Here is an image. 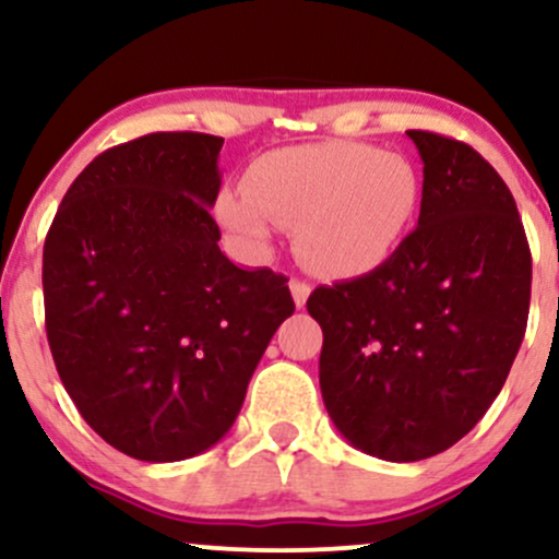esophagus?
I'll use <instances>...</instances> for the list:
<instances>
[{"instance_id":"esophagus-1","label":"esophagus","mask_w":559,"mask_h":559,"mask_svg":"<svg viewBox=\"0 0 559 559\" xmlns=\"http://www.w3.org/2000/svg\"><path fill=\"white\" fill-rule=\"evenodd\" d=\"M288 288H292V297H294V305L297 307H305L307 305V297H310V284H305V281L299 278H292V284H288Z\"/></svg>"}]
</instances>
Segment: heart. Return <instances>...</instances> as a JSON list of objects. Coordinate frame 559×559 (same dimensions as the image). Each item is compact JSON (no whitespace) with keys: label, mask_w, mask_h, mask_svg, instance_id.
<instances>
[{"label":"heart","mask_w":559,"mask_h":559,"mask_svg":"<svg viewBox=\"0 0 559 559\" xmlns=\"http://www.w3.org/2000/svg\"><path fill=\"white\" fill-rule=\"evenodd\" d=\"M420 207L407 157L352 141L286 146L249 165L243 189L217 197V221L252 249L297 226V252L320 275L373 271L400 247Z\"/></svg>","instance_id":"obj_1"}]
</instances>
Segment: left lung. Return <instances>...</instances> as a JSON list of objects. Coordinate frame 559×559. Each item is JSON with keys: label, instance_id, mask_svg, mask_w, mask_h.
<instances>
[{"label": "left lung", "instance_id": "obj_1", "mask_svg": "<svg viewBox=\"0 0 559 559\" xmlns=\"http://www.w3.org/2000/svg\"><path fill=\"white\" fill-rule=\"evenodd\" d=\"M407 136L423 159L418 228L376 271L307 299L333 426L389 463L433 457L484 418L531 305L528 239L499 173L465 141Z\"/></svg>", "mask_w": 559, "mask_h": 559}]
</instances>
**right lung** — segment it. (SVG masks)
Segmentation results:
<instances>
[{"label":"right lung","instance_id":"obj_1","mask_svg":"<svg viewBox=\"0 0 559 559\" xmlns=\"http://www.w3.org/2000/svg\"><path fill=\"white\" fill-rule=\"evenodd\" d=\"M223 139L159 131L102 152L44 241L57 373L107 444L176 463L221 441L294 312L286 275L243 271L210 215Z\"/></svg>","mask_w":559,"mask_h":559}]
</instances>
